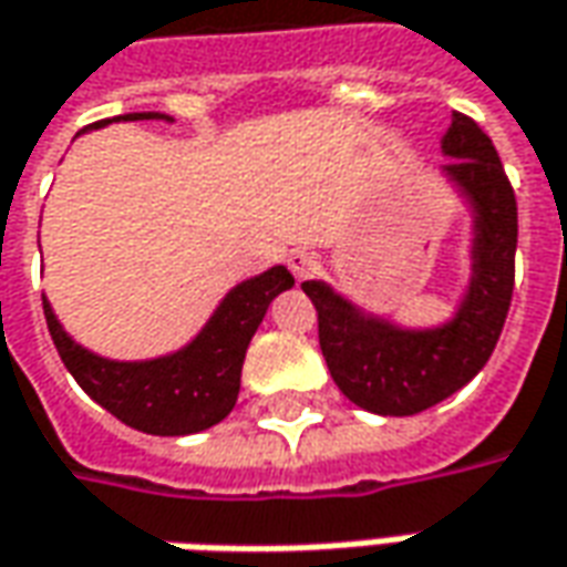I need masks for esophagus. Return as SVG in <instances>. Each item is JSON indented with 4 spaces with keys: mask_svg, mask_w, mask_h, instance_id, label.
<instances>
[{
    "mask_svg": "<svg viewBox=\"0 0 567 567\" xmlns=\"http://www.w3.org/2000/svg\"><path fill=\"white\" fill-rule=\"evenodd\" d=\"M288 269L298 276V279H310L316 269H319V257L307 248H291L288 251Z\"/></svg>",
    "mask_w": 567,
    "mask_h": 567,
    "instance_id": "1",
    "label": "esophagus"
}]
</instances>
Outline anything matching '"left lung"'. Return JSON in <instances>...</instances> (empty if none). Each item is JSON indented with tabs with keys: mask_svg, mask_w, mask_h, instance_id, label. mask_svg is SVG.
I'll return each instance as SVG.
<instances>
[{
	"mask_svg": "<svg viewBox=\"0 0 567 567\" xmlns=\"http://www.w3.org/2000/svg\"><path fill=\"white\" fill-rule=\"evenodd\" d=\"M444 176L475 214L472 282L437 329H400L365 316L326 282H303L319 316V348L350 403L379 415H415L456 394L491 360L515 288L518 204L491 136L465 114L441 138Z\"/></svg>",
	"mask_w": 567,
	"mask_h": 567,
	"instance_id": "8db88e82",
	"label": "left lung"
}]
</instances>
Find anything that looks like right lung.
Segmentation results:
<instances>
[{"label": "right lung", "mask_w": 567, "mask_h": 567, "mask_svg": "<svg viewBox=\"0 0 567 567\" xmlns=\"http://www.w3.org/2000/svg\"><path fill=\"white\" fill-rule=\"evenodd\" d=\"M114 121H171V117L148 111V114H123ZM105 123L111 121H99L95 126ZM291 285L295 276L285 267H272L248 282L235 285L192 344L171 357H157L145 363H117L80 348L61 329V322L52 313V303L45 298H42V313L58 357L99 406H105L107 413L117 415L130 429L161 434V437H179V434L210 429L233 413L241 388L245 350L251 344L257 326L264 322L272 298L288 291Z\"/></svg>", "instance_id": "add662e5"}]
</instances>
